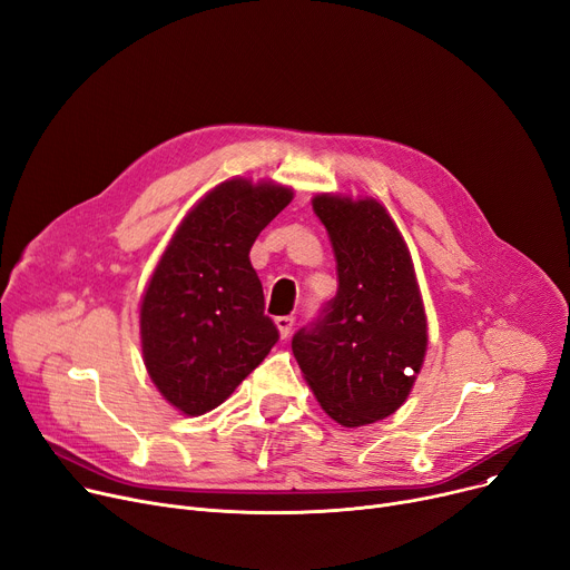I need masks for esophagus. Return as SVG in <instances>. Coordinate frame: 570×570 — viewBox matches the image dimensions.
I'll return each mask as SVG.
<instances>
[{
	"label": "esophagus",
	"mask_w": 570,
	"mask_h": 570,
	"mask_svg": "<svg viewBox=\"0 0 570 570\" xmlns=\"http://www.w3.org/2000/svg\"><path fill=\"white\" fill-rule=\"evenodd\" d=\"M276 326H278L281 338H287L289 333H292V326H294V317H292V315H283V317H276Z\"/></svg>",
	"instance_id": "34e87169"
}]
</instances>
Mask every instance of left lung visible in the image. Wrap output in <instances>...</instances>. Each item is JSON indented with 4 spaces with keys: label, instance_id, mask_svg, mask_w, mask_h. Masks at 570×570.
<instances>
[{
    "label": "left lung",
    "instance_id": "1",
    "mask_svg": "<svg viewBox=\"0 0 570 570\" xmlns=\"http://www.w3.org/2000/svg\"><path fill=\"white\" fill-rule=\"evenodd\" d=\"M336 253L338 292L292 338L322 410L345 428L391 416L405 403L428 347V322L403 234L373 197L315 195Z\"/></svg>",
    "mask_w": 570,
    "mask_h": 570
}]
</instances>
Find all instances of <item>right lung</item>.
Segmentation results:
<instances>
[{"mask_svg": "<svg viewBox=\"0 0 570 570\" xmlns=\"http://www.w3.org/2000/svg\"><path fill=\"white\" fill-rule=\"evenodd\" d=\"M292 197L274 181L227 179L188 212L156 264L140 304L142 356L186 416L225 403L278 343L248 253Z\"/></svg>", "mask_w": 570, "mask_h": 570, "instance_id": "1", "label": "right lung"}]
</instances>
